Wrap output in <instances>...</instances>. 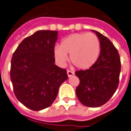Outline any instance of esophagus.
I'll list each match as a JSON object with an SVG mask.
<instances>
[{
  "label": "esophagus",
  "mask_w": 131,
  "mask_h": 131,
  "mask_svg": "<svg viewBox=\"0 0 131 131\" xmlns=\"http://www.w3.org/2000/svg\"><path fill=\"white\" fill-rule=\"evenodd\" d=\"M67 75H68V77H71V76H73L74 75V73H73V71H67Z\"/></svg>",
  "instance_id": "obj_1"
}]
</instances>
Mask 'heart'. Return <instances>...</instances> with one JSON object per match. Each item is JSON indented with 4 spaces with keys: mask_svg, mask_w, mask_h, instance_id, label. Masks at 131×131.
Instances as JSON below:
<instances>
[{
    "mask_svg": "<svg viewBox=\"0 0 131 131\" xmlns=\"http://www.w3.org/2000/svg\"><path fill=\"white\" fill-rule=\"evenodd\" d=\"M100 41L93 33H75L71 35L61 42L60 47L54 48V56L57 62L64 66L68 60L80 69L91 68L100 56Z\"/></svg>",
    "mask_w": 131,
    "mask_h": 131,
    "instance_id": "obj_1",
    "label": "heart"
}]
</instances>
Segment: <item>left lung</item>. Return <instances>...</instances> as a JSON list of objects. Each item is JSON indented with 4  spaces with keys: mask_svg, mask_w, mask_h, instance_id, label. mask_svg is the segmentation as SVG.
Instances as JSON below:
<instances>
[{
    "mask_svg": "<svg viewBox=\"0 0 131 131\" xmlns=\"http://www.w3.org/2000/svg\"><path fill=\"white\" fill-rule=\"evenodd\" d=\"M92 31L100 41V56L91 68L75 71L80 80L75 94L83 105L96 107L107 102L116 92L121 62L119 53L110 39L98 31Z\"/></svg>",
    "mask_w": 131,
    "mask_h": 131,
    "instance_id": "1",
    "label": "left lung"
}]
</instances>
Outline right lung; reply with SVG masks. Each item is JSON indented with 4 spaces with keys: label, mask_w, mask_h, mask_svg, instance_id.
Returning <instances> with one entry per match:
<instances>
[{
    "label": "right lung",
    "mask_w": 131,
    "mask_h": 131,
    "mask_svg": "<svg viewBox=\"0 0 131 131\" xmlns=\"http://www.w3.org/2000/svg\"><path fill=\"white\" fill-rule=\"evenodd\" d=\"M58 31L38 30L21 41L11 60L10 78L20 102L35 111L49 107L67 71L55 64L54 47Z\"/></svg>",
    "instance_id": "1"
}]
</instances>
